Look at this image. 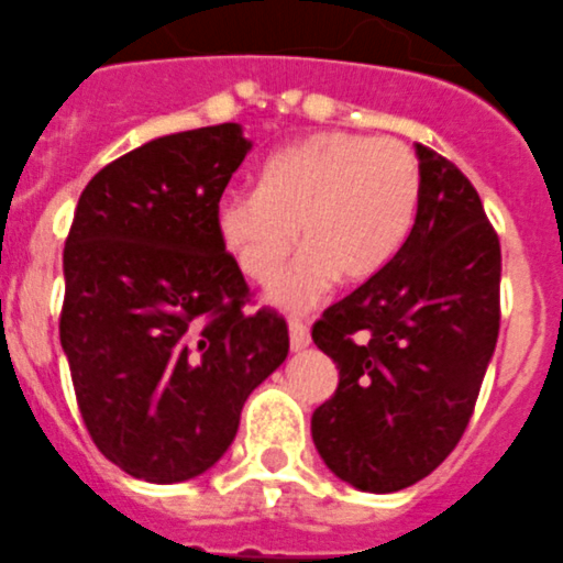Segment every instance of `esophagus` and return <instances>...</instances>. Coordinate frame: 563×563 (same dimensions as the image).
I'll use <instances>...</instances> for the list:
<instances>
[{
	"label": "esophagus",
	"mask_w": 563,
	"mask_h": 563,
	"mask_svg": "<svg viewBox=\"0 0 563 563\" xmlns=\"http://www.w3.org/2000/svg\"><path fill=\"white\" fill-rule=\"evenodd\" d=\"M288 342H291V351H306L311 342L309 325L300 320H288Z\"/></svg>",
	"instance_id": "obj_1"
}]
</instances>
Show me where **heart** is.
I'll list each match as a JSON object with an SVG mask.
<instances>
[{
  "instance_id": "b5f03b06",
  "label": "heart",
  "mask_w": 563,
  "mask_h": 563,
  "mask_svg": "<svg viewBox=\"0 0 563 563\" xmlns=\"http://www.w3.org/2000/svg\"><path fill=\"white\" fill-rule=\"evenodd\" d=\"M422 169L408 144L371 135L314 133L268 155L257 189L214 203V234L234 268L268 283L277 309L300 311L334 280L363 286L394 263L417 221Z\"/></svg>"
}]
</instances>
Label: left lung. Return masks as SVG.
I'll use <instances>...</instances> for the list:
<instances>
[{
  "label": "left lung",
  "instance_id": "obj_1",
  "mask_svg": "<svg viewBox=\"0 0 563 563\" xmlns=\"http://www.w3.org/2000/svg\"><path fill=\"white\" fill-rule=\"evenodd\" d=\"M417 158L422 195L402 252L311 331L340 368L311 439L365 493L405 490L448 459L498 340L501 246L482 198L439 153L417 144Z\"/></svg>",
  "mask_w": 563,
  "mask_h": 563
}]
</instances>
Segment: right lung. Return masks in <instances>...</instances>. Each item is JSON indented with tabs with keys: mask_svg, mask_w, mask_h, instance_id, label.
<instances>
[{
	"mask_svg": "<svg viewBox=\"0 0 563 563\" xmlns=\"http://www.w3.org/2000/svg\"><path fill=\"white\" fill-rule=\"evenodd\" d=\"M249 150L232 121L146 141L87 184L65 243L58 336L78 410L96 448L153 485L221 462L288 354L283 317L241 311L246 280L214 234Z\"/></svg>",
	"mask_w": 563,
	"mask_h": 563,
	"instance_id": "1",
	"label": "right lung"
}]
</instances>
